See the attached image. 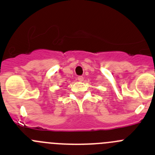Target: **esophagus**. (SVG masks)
Masks as SVG:
<instances>
[{
	"mask_svg": "<svg viewBox=\"0 0 155 155\" xmlns=\"http://www.w3.org/2000/svg\"><path fill=\"white\" fill-rule=\"evenodd\" d=\"M83 79H84V77H83V76H78V80H79V82H82V81H83Z\"/></svg>",
	"mask_w": 155,
	"mask_h": 155,
	"instance_id": "obj_1",
	"label": "esophagus"
}]
</instances>
